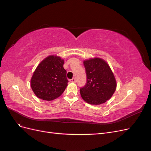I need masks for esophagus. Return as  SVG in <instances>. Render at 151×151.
I'll return each instance as SVG.
<instances>
[{"label": "esophagus", "mask_w": 151, "mask_h": 151, "mask_svg": "<svg viewBox=\"0 0 151 151\" xmlns=\"http://www.w3.org/2000/svg\"><path fill=\"white\" fill-rule=\"evenodd\" d=\"M70 82H72V83H76V79H75V78H72V79H70Z\"/></svg>", "instance_id": "esophagus-1"}]
</instances>
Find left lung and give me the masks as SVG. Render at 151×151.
<instances>
[{"mask_svg": "<svg viewBox=\"0 0 151 151\" xmlns=\"http://www.w3.org/2000/svg\"><path fill=\"white\" fill-rule=\"evenodd\" d=\"M87 81L80 89L81 97L90 104L99 105L106 102L113 96L116 82L110 67L99 58L84 61Z\"/></svg>", "mask_w": 151, "mask_h": 151, "instance_id": "obj_1", "label": "left lung"}]
</instances>
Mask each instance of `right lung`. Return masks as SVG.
Returning a JSON list of instances; mask_svg holds the SVG:
<instances>
[{
	"instance_id": "add662e5",
	"label": "right lung",
	"mask_w": 151,
	"mask_h": 151,
	"mask_svg": "<svg viewBox=\"0 0 151 151\" xmlns=\"http://www.w3.org/2000/svg\"><path fill=\"white\" fill-rule=\"evenodd\" d=\"M64 60L60 57L50 55L36 67L31 79V87L38 98L52 101L65 91L68 81L63 68Z\"/></svg>"
}]
</instances>
